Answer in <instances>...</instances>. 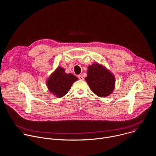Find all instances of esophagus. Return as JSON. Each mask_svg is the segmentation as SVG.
<instances>
[{
    "instance_id": "esophagus-1",
    "label": "esophagus",
    "mask_w": 156,
    "mask_h": 156,
    "mask_svg": "<svg viewBox=\"0 0 156 156\" xmlns=\"http://www.w3.org/2000/svg\"><path fill=\"white\" fill-rule=\"evenodd\" d=\"M78 78L80 80H84V78L83 77V76H82L81 75H78Z\"/></svg>"
}]
</instances>
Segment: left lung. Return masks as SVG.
Returning <instances> with one entry per match:
<instances>
[{"label":"left lung","instance_id":"obj_1","mask_svg":"<svg viewBox=\"0 0 156 156\" xmlns=\"http://www.w3.org/2000/svg\"><path fill=\"white\" fill-rule=\"evenodd\" d=\"M85 80L91 91L99 97L105 98L114 90L115 80L114 75L98 63H93L88 66Z\"/></svg>","mask_w":156,"mask_h":156}]
</instances>
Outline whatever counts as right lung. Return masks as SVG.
Here are the masks:
<instances>
[{
    "mask_svg": "<svg viewBox=\"0 0 156 156\" xmlns=\"http://www.w3.org/2000/svg\"><path fill=\"white\" fill-rule=\"evenodd\" d=\"M78 80V78L72 73H66L64 69L58 66L56 70L50 75L46 84L49 91L56 98L65 96L73 84Z\"/></svg>",
    "mask_w": 156,
    "mask_h": 156,
    "instance_id": "add662e5",
    "label": "right lung"
}]
</instances>
